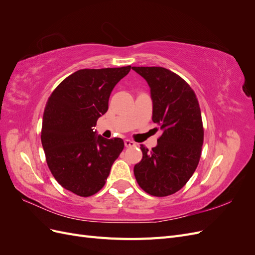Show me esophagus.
I'll use <instances>...</instances> for the list:
<instances>
[{
  "instance_id": "34e87169",
  "label": "esophagus",
  "mask_w": 255,
  "mask_h": 255,
  "mask_svg": "<svg viewBox=\"0 0 255 255\" xmlns=\"http://www.w3.org/2000/svg\"><path fill=\"white\" fill-rule=\"evenodd\" d=\"M125 145L127 146V148H130V146H135L136 143L134 141H132V140L127 139V140H125Z\"/></svg>"
}]
</instances>
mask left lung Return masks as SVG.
Segmentation results:
<instances>
[{
	"label": "left lung",
	"mask_w": 255,
	"mask_h": 255,
	"mask_svg": "<svg viewBox=\"0 0 255 255\" xmlns=\"http://www.w3.org/2000/svg\"><path fill=\"white\" fill-rule=\"evenodd\" d=\"M148 82L152 120L163 134L151 151L141 144L142 159L134 167L146 194L166 197L179 191L194 174L201 157L204 128L195 91L180 75L163 67H132Z\"/></svg>",
	"instance_id": "left-lung-1"
}]
</instances>
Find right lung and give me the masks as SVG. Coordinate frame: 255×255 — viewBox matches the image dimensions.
Wrapping results in <instances>:
<instances>
[{"mask_svg":"<svg viewBox=\"0 0 255 255\" xmlns=\"http://www.w3.org/2000/svg\"><path fill=\"white\" fill-rule=\"evenodd\" d=\"M120 68L81 69L53 90L43 112L41 143L48 167L65 189L81 197L101 190L125 148L121 138L96 136L111 92L129 72Z\"/></svg>","mask_w":255,"mask_h":255,"instance_id":"1","label":"right lung"}]
</instances>
